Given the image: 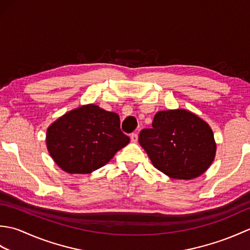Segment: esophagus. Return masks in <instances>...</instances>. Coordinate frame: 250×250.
Returning <instances> with one entry per match:
<instances>
[{
	"instance_id": "1",
	"label": "esophagus",
	"mask_w": 250,
	"mask_h": 250,
	"mask_svg": "<svg viewBox=\"0 0 250 250\" xmlns=\"http://www.w3.org/2000/svg\"><path fill=\"white\" fill-rule=\"evenodd\" d=\"M130 139H131L132 143H136L137 140H139V135H137L136 133H132L131 136H130Z\"/></svg>"
}]
</instances>
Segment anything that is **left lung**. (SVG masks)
<instances>
[{
	"instance_id": "8db88e82",
	"label": "left lung",
	"mask_w": 250,
	"mask_h": 250,
	"mask_svg": "<svg viewBox=\"0 0 250 250\" xmlns=\"http://www.w3.org/2000/svg\"><path fill=\"white\" fill-rule=\"evenodd\" d=\"M139 142L153 167L175 179L199 177L216 155L210 126L186 109L158 111L152 128L142 130Z\"/></svg>"
}]
</instances>
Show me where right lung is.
I'll list each match as a JSON object with an SVG mask.
<instances>
[{
    "instance_id": "1",
    "label": "right lung",
    "mask_w": 250,
    "mask_h": 250,
    "mask_svg": "<svg viewBox=\"0 0 250 250\" xmlns=\"http://www.w3.org/2000/svg\"><path fill=\"white\" fill-rule=\"evenodd\" d=\"M129 142L120 130L119 116L94 104L64 114L46 134L51 158L70 174H89L102 167Z\"/></svg>"
}]
</instances>
